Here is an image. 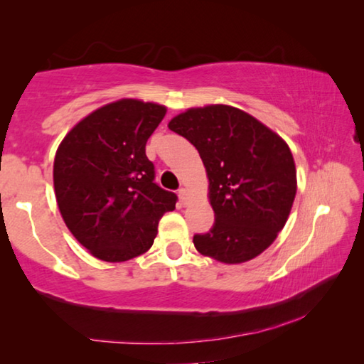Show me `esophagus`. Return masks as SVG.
Masks as SVG:
<instances>
[{
	"label": "esophagus",
	"mask_w": 364,
	"mask_h": 364,
	"mask_svg": "<svg viewBox=\"0 0 364 364\" xmlns=\"http://www.w3.org/2000/svg\"><path fill=\"white\" fill-rule=\"evenodd\" d=\"M178 196H180V200L183 202V204H186V202H188V189L180 188V189H178Z\"/></svg>",
	"instance_id": "1"
}]
</instances>
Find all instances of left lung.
<instances>
[{"label":"left lung","mask_w":364,"mask_h":364,"mask_svg":"<svg viewBox=\"0 0 364 364\" xmlns=\"http://www.w3.org/2000/svg\"><path fill=\"white\" fill-rule=\"evenodd\" d=\"M193 144L208 176L215 223L193 242L221 263H244L268 249L284 228L297 193L286 141L241 109H188L168 123Z\"/></svg>","instance_id":"8db88e82"}]
</instances>
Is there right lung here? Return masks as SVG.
Segmentation results:
<instances>
[{
    "label": "right lung",
    "mask_w": 364,
    "mask_h": 364,
    "mask_svg": "<svg viewBox=\"0 0 364 364\" xmlns=\"http://www.w3.org/2000/svg\"><path fill=\"white\" fill-rule=\"evenodd\" d=\"M167 109L120 100L95 110L63 139L54 159L60 215L77 241L104 262L151 249L157 225L178 197L154 183L146 143Z\"/></svg>",
    "instance_id": "1"
}]
</instances>
